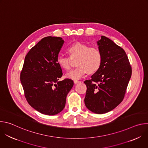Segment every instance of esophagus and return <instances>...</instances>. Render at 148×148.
<instances>
[{"label":"esophagus","mask_w":148,"mask_h":148,"mask_svg":"<svg viewBox=\"0 0 148 148\" xmlns=\"http://www.w3.org/2000/svg\"><path fill=\"white\" fill-rule=\"evenodd\" d=\"M79 81H78V80H74V83L75 84H78V83H79Z\"/></svg>","instance_id":"1"}]
</instances>
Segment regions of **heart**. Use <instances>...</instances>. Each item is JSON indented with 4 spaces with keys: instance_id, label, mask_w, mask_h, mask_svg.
Returning a JSON list of instances; mask_svg holds the SVG:
<instances>
[{
    "instance_id": "heart-1",
    "label": "heart",
    "mask_w": 148,
    "mask_h": 148,
    "mask_svg": "<svg viewBox=\"0 0 148 148\" xmlns=\"http://www.w3.org/2000/svg\"><path fill=\"white\" fill-rule=\"evenodd\" d=\"M70 57H78L77 65L74 69L67 73L66 77L73 79H78L88 71L94 73L101 67L102 56L100 50L96 47H89L86 44L77 42L67 49ZM57 63L65 70L70 69V58L60 55L57 58Z\"/></svg>"
}]
</instances>
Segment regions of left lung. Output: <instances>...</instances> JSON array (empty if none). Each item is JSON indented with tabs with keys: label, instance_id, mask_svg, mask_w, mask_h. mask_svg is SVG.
<instances>
[{
	"label": "left lung",
	"instance_id": "obj_1",
	"mask_svg": "<svg viewBox=\"0 0 148 148\" xmlns=\"http://www.w3.org/2000/svg\"><path fill=\"white\" fill-rule=\"evenodd\" d=\"M102 61L100 68L84 81L87 91L84 102L95 114L107 113L123 101L132 68L124 50L110 38L101 36L97 42Z\"/></svg>",
	"mask_w": 148,
	"mask_h": 148
}]
</instances>
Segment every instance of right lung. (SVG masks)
<instances>
[{"instance_id":"right-lung-1","label":"right lung","mask_w":148,"mask_h":148,"mask_svg":"<svg viewBox=\"0 0 148 148\" xmlns=\"http://www.w3.org/2000/svg\"><path fill=\"white\" fill-rule=\"evenodd\" d=\"M64 43L61 37L42 38L25 57L20 79L25 98L31 107L41 114L54 115L65 107L66 97L74 82L62 75L57 58Z\"/></svg>"}]
</instances>
